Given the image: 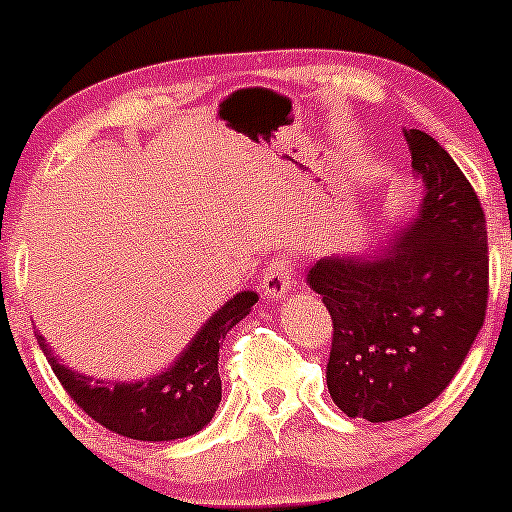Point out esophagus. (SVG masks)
<instances>
[{
    "mask_svg": "<svg viewBox=\"0 0 512 512\" xmlns=\"http://www.w3.org/2000/svg\"><path fill=\"white\" fill-rule=\"evenodd\" d=\"M292 289V262L287 257H275L262 275V292L267 299H282Z\"/></svg>",
    "mask_w": 512,
    "mask_h": 512,
    "instance_id": "esophagus-1",
    "label": "esophagus"
}]
</instances>
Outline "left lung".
<instances>
[{"label": "left lung", "instance_id": "obj_1", "mask_svg": "<svg viewBox=\"0 0 512 512\" xmlns=\"http://www.w3.org/2000/svg\"><path fill=\"white\" fill-rule=\"evenodd\" d=\"M423 198L411 223L361 255L324 257L307 282L334 334L332 401L352 418L396 421L443 394L488 307V232L478 195L428 133L404 131Z\"/></svg>", "mask_w": 512, "mask_h": 512}]
</instances>
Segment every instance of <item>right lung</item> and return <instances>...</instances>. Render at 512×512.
I'll list each match as a JSON object with an SVG mask.
<instances>
[{"mask_svg":"<svg viewBox=\"0 0 512 512\" xmlns=\"http://www.w3.org/2000/svg\"><path fill=\"white\" fill-rule=\"evenodd\" d=\"M257 302L255 292H237L195 332L178 359L160 374L141 381H106L79 374L54 356V349L36 332L49 359L79 409L118 436L136 441H175L198 433L213 421L223 399L218 359L223 339Z\"/></svg>","mask_w":512,"mask_h":512,"instance_id":"right-lung-1","label":"right lung"}]
</instances>
